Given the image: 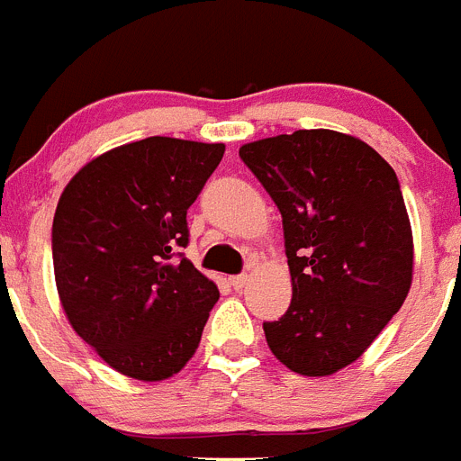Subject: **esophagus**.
Returning <instances> with one entry per match:
<instances>
[{"label":"esophagus","mask_w":461,"mask_h":461,"mask_svg":"<svg viewBox=\"0 0 461 461\" xmlns=\"http://www.w3.org/2000/svg\"><path fill=\"white\" fill-rule=\"evenodd\" d=\"M249 284V275H238V276H230V286L235 288V291H242L244 286Z\"/></svg>","instance_id":"1"}]
</instances>
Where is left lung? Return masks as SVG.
Returning a JSON list of instances; mask_svg holds the SVG:
<instances>
[{
	"label": "left lung",
	"instance_id": "obj_1",
	"mask_svg": "<svg viewBox=\"0 0 461 461\" xmlns=\"http://www.w3.org/2000/svg\"><path fill=\"white\" fill-rule=\"evenodd\" d=\"M240 158L281 212L293 300L263 323L303 376L356 362L409 295L413 233L399 180L367 142L330 129L247 142Z\"/></svg>",
	"mask_w": 461,
	"mask_h": 461
}]
</instances>
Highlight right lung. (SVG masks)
<instances>
[{
    "label": "right lung",
    "mask_w": 461,
    "mask_h": 461,
    "mask_svg": "<svg viewBox=\"0 0 461 461\" xmlns=\"http://www.w3.org/2000/svg\"><path fill=\"white\" fill-rule=\"evenodd\" d=\"M223 142L152 136L92 158L59 195L52 266L71 328L115 372L166 381L201 344L219 288L180 254Z\"/></svg>",
    "instance_id": "right-lung-1"
}]
</instances>
